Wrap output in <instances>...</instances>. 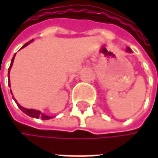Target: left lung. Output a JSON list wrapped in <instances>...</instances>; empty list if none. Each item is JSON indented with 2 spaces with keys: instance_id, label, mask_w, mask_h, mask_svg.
I'll return each mask as SVG.
<instances>
[{
  "instance_id": "left-lung-1",
  "label": "left lung",
  "mask_w": 158,
  "mask_h": 158,
  "mask_svg": "<svg viewBox=\"0 0 158 158\" xmlns=\"http://www.w3.org/2000/svg\"><path fill=\"white\" fill-rule=\"evenodd\" d=\"M127 51H129V52H131V49H130V48H127Z\"/></svg>"
}]
</instances>
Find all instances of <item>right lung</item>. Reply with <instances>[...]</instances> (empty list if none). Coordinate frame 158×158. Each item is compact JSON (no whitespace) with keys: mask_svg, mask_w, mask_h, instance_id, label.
I'll return each mask as SVG.
<instances>
[{"mask_svg":"<svg viewBox=\"0 0 158 158\" xmlns=\"http://www.w3.org/2000/svg\"><path fill=\"white\" fill-rule=\"evenodd\" d=\"M33 41V40H32ZM29 43H31V41H29L28 43H26L23 48H24V47H26ZM15 55L14 56V57H13V59H12V62H11V65H10V68H9V70H8V77H9V73H10V69H11V68H12V65H13V62H14V59H15ZM10 80V79H9ZM9 85H10V83H9ZM11 92H12V90H11ZM18 105V107L21 109V110H23L25 114H27L28 116H30V117H33V118H40V119H42V120H48V119H51V117L50 116H48V115H46V114H44L43 112H41V111H39V110H33V109H25V108H23V107H22L20 104H17Z\"/></svg>","mask_w":158,"mask_h":158,"instance_id":"obj_1","label":"right lung"}]
</instances>
